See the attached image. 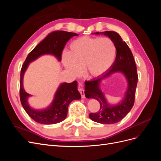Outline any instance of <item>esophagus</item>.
Masks as SVG:
<instances>
[{
    "instance_id": "1",
    "label": "esophagus",
    "mask_w": 161,
    "mask_h": 161,
    "mask_svg": "<svg viewBox=\"0 0 161 161\" xmlns=\"http://www.w3.org/2000/svg\"><path fill=\"white\" fill-rule=\"evenodd\" d=\"M78 90H79V92L80 93L82 98V99H85V91H84V89L79 86V89H78Z\"/></svg>"
}]
</instances>
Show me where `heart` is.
<instances>
[{"mask_svg": "<svg viewBox=\"0 0 161 161\" xmlns=\"http://www.w3.org/2000/svg\"><path fill=\"white\" fill-rule=\"evenodd\" d=\"M69 52H64L62 60L66 69L72 75H79L85 67L91 77L103 75L113 64L115 58V43L108 37H82L73 41Z\"/></svg>", "mask_w": 161, "mask_h": 161, "instance_id": "b5f03b06", "label": "heart"}]
</instances>
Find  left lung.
I'll return each mask as SVG.
<instances>
[{"label": "left lung", "mask_w": 161, "mask_h": 161, "mask_svg": "<svg viewBox=\"0 0 161 161\" xmlns=\"http://www.w3.org/2000/svg\"><path fill=\"white\" fill-rule=\"evenodd\" d=\"M108 36L114 42L116 47V58L110 69L103 75L89 81H85V95L86 98H92L100 103V109L97 113H91L89 118L97 123L112 124L119 122L127 115L134 104L136 89L138 82V74L134 56L130 47L121 36L115 31L96 32ZM115 72H121L128 81V89L123 100L117 105L109 104L100 89V82Z\"/></svg>", "instance_id": "left-lung-1"}]
</instances>
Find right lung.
Listing matches in <instances>:
<instances>
[{"instance_id": "obj_1", "label": "right lung", "mask_w": 161, "mask_h": 161, "mask_svg": "<svg viewBox=\"0 0 161 161\" xmlns=\"http://www.w3.org/2000/svg\"><path fill=\"white\" fill-rule=\"evenodd\" d=\"M78 34L65 31H55L48 34L47 37L36 46L28 54L21 70L20 100L23 108L31 119L42 124H55L61 122L67 116L69 105L73 100L80 99L81 95L77 90V82L62 83L56 91L54 99L47 108L42 110L32 109L29 105L27 99L31 95L23 89V79L25 72L30 63L44 54H52L61 61L62 52L70 38Z\"/></svg>"}]
</instances>
